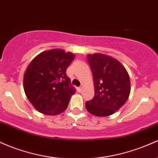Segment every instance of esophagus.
<instances>
[{
	"label": "esophagus",
	"instance_id": "esophagus-1",
	"mask_svg": "<svg viewBox=\"0 0 158 158\" xmlns=\"http://www.w3.org/2000/svg\"><path fill=\"white\" fill-rule=\"evenodd\" d=\"M82 85H81L80 87H79V88H78V91H79V92H80V91H82Z\"/></svg>",
	"mask_w": 158,
	"mask_h": 158
}]
</instances>
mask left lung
<instances>
[{"mask_svg":"<svg viewBox=\"0 0 158 158\" xmlns=\"http://www.w3.org/2000/svg\"><path fill=\"white\" fill-rule=\"evenodd\" d=\"M87 59L93 75L94 97L85 103L86 110L98 117L112 115L129 98V74L119 60L110 55L89 54Z\"/></svg>","mask_w":158,"mask_h":158,"instance_id":"8db88e82","label":"left lung"}]
</instances>
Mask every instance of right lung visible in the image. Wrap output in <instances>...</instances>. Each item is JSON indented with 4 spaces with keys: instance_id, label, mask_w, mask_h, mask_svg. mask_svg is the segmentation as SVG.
Returning a JSON list of instances; mask_svg holds the SVG:
<instances>
[{
    "instance_id": "obj_1",
    "label": "right lung",
    "mask_w": 158,
    "mask_h": 158,
    "mask_svg": "<svg viewBox=\"0 0 158 158\" xmlns=\"http://www.w3.org/2000/svg\"><path fill=\"white\" fill-rule=\"evenodd\" d=\"M73 53L53 48L40 53L26 69L23 79L26 97L38 112L48 115L61 113L75 94L66 70Z\"/></svg>"
}]
</instances>
